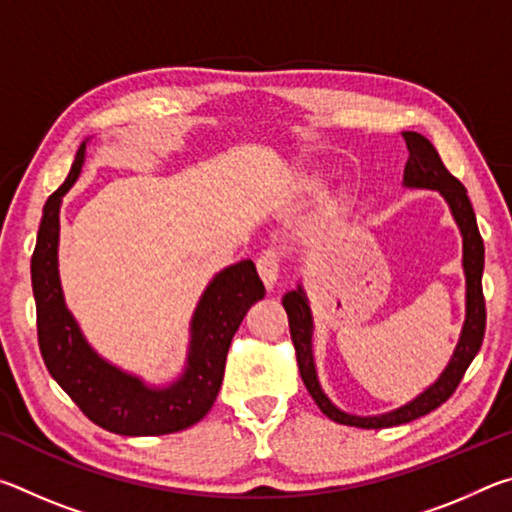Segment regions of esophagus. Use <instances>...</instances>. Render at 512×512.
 <instances>
[{
	"mask_svg": "<svg viewBox=\"0 0 512 512\" xmlns=\"http://www.w3.org/2000/svg\"><path fill=\"white\" fill-rule=\"evenodd\" d=\"M280 266H282V255L277 253L275 248H266L262 255L257 257V271L262 275L266 289H273L277 277H280Z\"/></svg>",
	"mask_w": 512,
	"mask_h": 512,
	"instance_id": "obj_1",
	"label": "esophagus"
}]
</instances>
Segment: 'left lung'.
I'll use <instances>...</instances> for the list:
<instances>
[{
	"instance_id": "1",
	"label": "left lung",
	"mask_w": 512,
	"mask_h": 512,
	"mask_svg": "<svg viewBox=\"0 0 512 512\" xmlns=\"http://www.w3.org/2000/svg\"><path fill=\"white\" fill-rule=\"evenodd\" d=\"M406 149H409V162L404 167V183L409 187H424V189H438L445 196V201L452 207V214L461 228L463 235V268H465V282H467V314L461 341H458L454 357L449 361L443 375L436 384L429 386L420 397H415L411 404L402 406V409L377 415V418H359V415L343 413L341 409L327 400L323 388L318 384L316 366H314V354H311V311L307 305V298L302 289L289 291L282 298V305L287 309L289 316V332L293 348H296V361L300 377L305 381L309 395L314 397L318 409L323 411L329 420L339 424H350V427L359 429H386L397 427V424L418 420L422 415L438 409L440 404H445L449 397L461 384L465 370L470 368L476 352L481 350L483 334H485V298H483V239L476 225V216L472 210L470 198H467V189L458 178L447 171V167L440 160L438 151L433 149V144L427 137L413 131H404Z\"/></svg>"
}]
</instances>
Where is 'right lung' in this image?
<instances>
[{
    "mask_svg": "<svg viewBox=\"0 0 512 512\" xmlns=\"http://www.w3.org/2000/svg\"><path fill=\"white\" fill-rule=\"evenodd\" d=\"M85 142L65 183L47 198L31 257L36 325L42 361L74 404L106 431L121 436H162L187 429L212 409L219 395L225 357L246 311L266 296L250 259L225 268L205 289L192 320L187 370L167 388H149L99 359L85 343L63 300L58 280V210L79 178Z\"/></svg>",
    "mask_w": 512,
    "mask_h": 512,
    "instance_id": "right-lung-1",
    "label": "right lung"
}]
</instances>
